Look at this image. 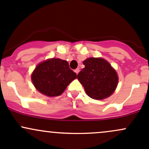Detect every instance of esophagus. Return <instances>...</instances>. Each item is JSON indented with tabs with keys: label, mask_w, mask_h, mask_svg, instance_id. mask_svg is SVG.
Segmentation results:
<instances>
[{
	"label": "esophagus",
	"mask_w": 149,
	"mask_h": 149,
	"mask_svg": "<svg viewBox=\"0 0 149 149\" xmlns=\"http://www.w3.org/2000/svg\"><path fill=\"white\" fill-rule=\"evenodd\" d=\"M75 73H76V74H78V73H79V71H80V70H79V68H76V69H75Z\"/></svg>",
	"instance_id": "obj_1"
}]
</instances>
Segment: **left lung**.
<instances>
[{
	"label": "left lung",
	"instance_id": "1",
	"mask_svg": "<svg viewBox=\"0 0 149 149\" xmlns=\"http://www.w3.org/2000/svg\"><path fill=\"white\" fill-rule=\"evenodd\" d=\"M85 68L78 74L79 82L91 98L101 100L110 96L118 85V76L109 62L101 58H89Z\"/></svg>",
	"mask_w": 149,
	"mask_h": 149
}]
</instances>
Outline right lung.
Here are the masks:
<instances>
[{"instance_id": "obj_1", "label": "right lung", "mask_w": 149, "mask_h": 149, "mask_svg": "<svg viewBox=\"0 0 149 149\" xmlns=\"http://www.w3.org/2000/svg\"><path fill=\"white\" fill-rule=\"evenodd\" d=\"M76 78L66 61L48 59L40 63L33 72L31 79L38 91L48 96L60 95Z\"/></svg>"}]
</instances>
